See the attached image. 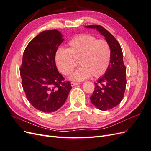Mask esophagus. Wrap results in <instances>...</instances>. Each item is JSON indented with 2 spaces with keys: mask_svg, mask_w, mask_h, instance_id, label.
I'll return each mask as SVG.
<instances>
[{
  "mask_svg": "<svg viewBox=\"0 0 151 151\" xmlns=\"http://www.w3.org/2000/svg\"><path fill=\"white\" fill-rule=\"evenodd\" d=\"M70 84H71V86L73 87V86H77V85L79 84V83H74V82H71V83H70Z\"/></svg>",
  "mask_w": 151,
  "mask_h": 151,
  "instance_id": "obj_1",
  "label": "esophagus"
}]
</instances>
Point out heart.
<instances>
[{"label": "heart", "instance_id": "1", "mask_svg": "<svg viewBox=\"0 0 151 151\" xmlns=\"http://www.w3.org/2000/svg\"><path fill=\"white\" fill-rule=\"evenodd\" d=\"M67 48H58L55 60L58 70L64 76L70 74L77 66L80 67L70 76L73 81H83L92 75L99 77L106 72L111 60V48L106 40L83 34L67 43Z\"/></svg>", "mask_w": 151, "mask_h": 151}]
</instances>
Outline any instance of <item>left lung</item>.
Listing matches in <instances>:
<instances>
[{
	"label": "left lung",
	"instance_id": "obj_1",
	"mask_svg": "<svg viewBox=\"0 0 151 151\" xmlns=\"http://www.w3.org/2000/svg\"><path fill=\"white\" fill-rule=\"evenodd\" d=\"M86 28L96 29L104 36L111 48L109 67L104 75L94 83V91L90 97L91 103L96 107L106 111L119 104L124 96L127 80L122 50L116 39L103 26L89 25Z\"/></svg>",
	"mask_w": 151,
	"mask_h": 151
}]
</instances>
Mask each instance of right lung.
Here are the masks:
<instances>
[{"mask_svg":"<svg viewBox=\"0 0 151 151\" xmlns=\"http://www.w3.org/2000/svg\"><path fill=\"white\" fill-rule=\"evenodd\" d=\"M63 39L56 29L44 31L27 45L20 68L22 86L31 104L51 113L64 104L72 86L58 72L55 54Z\"/></svg>","mask_w":151,"mask_h":151,"instance_id":"add662e5","label":"right lung"}]
</instances>
